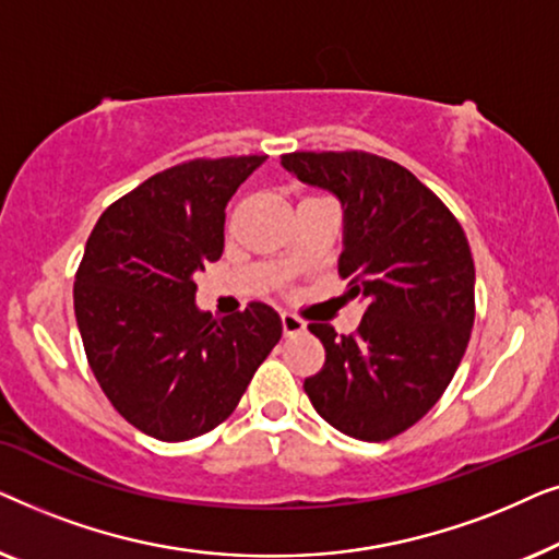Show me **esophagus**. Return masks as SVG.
Listing matches in <instances>:
<instances>
[{
    "instance_id": "obj_1",
    "label": "esophagus",
    "mask_w": 559,
    "mask_h": 559,
    "mask_svg": "<svg viewBox=\"0 0 559 559\" xmlns=\"http://www.w3.org/2000/svg\"><path fill=\"white\" fill-rule=\"evenodd\" d=\"M280 320H282V331H285V335H300V333H305V320L293 316V312H282Z\"/></svg>"
}]
</instances>
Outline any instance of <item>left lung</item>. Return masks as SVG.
Here are the masks:
<instances>
[{"instance_id": "left-lung-1", "label": "left lung", "mask_w": 559, "mask_h": 559, "mask_svg": "<svg viewBox=\"0 0 559 559\" xmlns=\"http://www.w3.org/2000/svg\"><path fill=\"white\" fill-rule=\"evenodd\" d=\"M282 165L341 198L338 259L348 295L366 297L356 333L308 331L325 364L305 394L328 425L381 442L430 412L461 366L476 318V266L463 226L407 167L364 150L289 152Z\"/></svg>"}]
</instances>
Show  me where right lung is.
Segmentation results:
<instances>
[{"mask_svg":"<svg viewBox=\"0 0 559 559\" xmlns=\"http://www.w3.org/2000/svg\"><path fill=\"white\" fill-rule=\"evenodd\" d=\"M264 155L195 157L152 175L96 221L75 272L83 350L114 409L150 438L180 442L231 415L282 338L270 305L213 318L195 272L224 251L226 203Z\"/></svg>","mask_w":559,"mask_h":559,"instance_id":"1","label":"right lung"}]
</instances>
